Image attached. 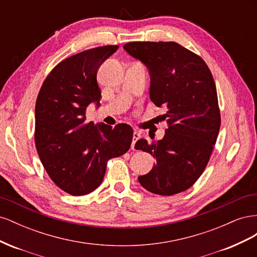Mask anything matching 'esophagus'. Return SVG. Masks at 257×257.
<instances>
[{
  "label": "esophagus",
  "instance_id": "obj_1",
  "mask_svg": "<svg viewBox=\"0 0 257 257\" xmlns=\"http://www.w3.org/2000/svg\"><path fill=\"white\" fill-rule=\"evenodd\" d=\"M139 138H141V133H139V132H137V131H134L133 142H132V149H133V150H135V144L137 143Z\"/></svg>",
  "mask_w": 257,
  "mask_h": 257
}]
</instances>
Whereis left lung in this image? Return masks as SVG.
Wrapping results in <instances>:
<instances>
[{"label": "left lung", "instance_id": "obj_1", "mask_svg": "<svg viewBox=\"0 0 257 257\" xmlns=\"http://www.w3.org/2000/svg\"><path fill=\"white\" fill-rule=\"evenodd\" d=\"M151 77L150 99L167 107L162 141L139 139L135 148L157 160L138 181L151 193L178 194L197 181L211 157L221 126L214 79L206 62L175 42H131L124 45Z\"/></svg>", "mask_w": 257, "mask_h": 257}]
</instances>
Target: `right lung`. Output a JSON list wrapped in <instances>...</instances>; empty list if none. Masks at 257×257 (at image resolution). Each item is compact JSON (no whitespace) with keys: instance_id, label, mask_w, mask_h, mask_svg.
Masks as SVG:
<instances>
[{"instance_id":"add662e5","label":"right lung","mask_w":257,"mask_h":257,"mask_svg":"<svg viewBox=\"0 0 257 257\" xmlns=\"http://www.w3.org/2000/svg\"><path fill=\"white\" fill-rule=\"evenodd\" d=\"M103 46L74 54L53 67L43 82L35 105V146L46 172L73 196L89 194L102 183L107 162L126 153L133 128L85 116L92 102L99 104L96 75L103 62L118 50Z\"/></svg>"}]
</instances>
